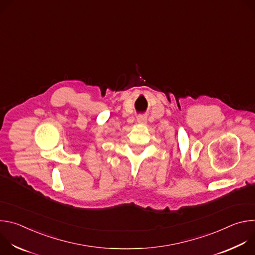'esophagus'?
<instances>
[{
  "label": "esophagus",
  "instance_id": "34e87169",
  "mask_svg": "<svg viewBox=\"0 0 255 255\" xmlns=\"http://www.w3.org/2000/svg\"><path fill=\"white\" fill-rule=\"evenodd\" d=\"M146 117H145L144 115H139L138 117H137V122L139 123V124H145L146 123Z\"/></svg>",
  "mask_w": 255,
  "mask_h": 255
}]
</instances>
